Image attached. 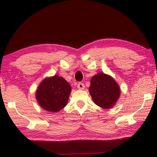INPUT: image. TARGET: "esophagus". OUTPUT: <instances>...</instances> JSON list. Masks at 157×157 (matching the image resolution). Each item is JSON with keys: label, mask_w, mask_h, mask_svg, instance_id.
Listing matches in <instances>:
<instances>
[{"label": "esophagus", "mask_w": 157, "mask_h": 157, "mask_svg": "<svg viewBox=\"0 0 157 157\" xmlns=\"http://www.w3.org/2000/svg\"><path fill=\"white\" fill-rule=\"evenodd\" d=\"M78 88L79 89H81V90H83L85 88V86L83 83H82V82H79V83L78 84Z\"/></svg>", "instance_id": "obj_1"}]
</instances>
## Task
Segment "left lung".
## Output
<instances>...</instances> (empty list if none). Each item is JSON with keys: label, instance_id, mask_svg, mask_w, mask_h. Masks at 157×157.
<instances>
[{"label": "left lung", "instance_id": "obj_1", "mask_svg": "<svg viewBox=\"0 0 157 157\" xmlns=\"http://www.w3.org/2000/svg\"><path fill=\"white\" fill-rule=\"evenodd\" d=\"M89 92L94 102L100 107L111 108L120 96V88L111 77L98 73L91 79Z\"/></svg>", "mask_w": 157, "mask_h": 157}]
</instances>
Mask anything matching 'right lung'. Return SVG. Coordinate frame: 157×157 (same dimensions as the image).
<instances>
[{
  "mask_svg": "<svg viewBox=\"0 0 157 157\" xmlns=\"http://www.w3.org/2000/svg\"><path fill=\"white\" fill-rule=\"evenodd\" d=\"M71 87L62 77L55 75L45 79L36 91V98L41 107L48 111L57 112L67 104Z\"/></svg>",
  "mask_w": 157,
  "mask_h": 157,
  "instance_id": "right-lung-1",
  "label": "right lung"
}]
</instances>
